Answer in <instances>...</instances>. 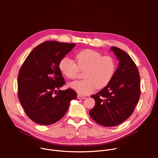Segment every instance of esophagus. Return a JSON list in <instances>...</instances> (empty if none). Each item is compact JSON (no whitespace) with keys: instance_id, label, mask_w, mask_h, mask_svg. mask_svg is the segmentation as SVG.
<instances>
[{"instance_id":"esophagus-1","label":"esophagus","mask_w":158,"mask_h":158,"mask_svg":"<svg viewBox=\"0 0 158 158\" xmlns=\"http://www.w3.org/2000/svg\"><path fill=\"white\" fill-rule=\"evenodd\" d=\"M77 98L79 99H85V98H86V97H85L83 95H77Z\"/></svg>"}]
</instances>
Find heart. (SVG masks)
<instances>
[{"mask_svg":"<svg viewBox=\"0 0 158 158\" xmlns=\"http://www.w3.org/2000/svg\"><path fill=\"white\" fill-rule=\"evenodd\" d=\"M75 62L64 57L59 63L61 73L66 78H76L79 70L83 71L84 80L70 82L69 86L78 94L88 95L96 88L102 89L110 84L116 70V63L110 56L92 49H84L75 54Z\"/></svg>","mask_w":158,"mask_h":158,"instance_id":"heart-1","label":"heart"}]
</instances>
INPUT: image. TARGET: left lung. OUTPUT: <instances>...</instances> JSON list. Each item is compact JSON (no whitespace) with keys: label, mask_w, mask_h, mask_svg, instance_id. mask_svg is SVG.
<instances>
[{"label":"left lung","mask_w":158,"mask_h":158,"mask_svg":"<svg viewBox=\"0 0 158 158\" xmlns=\"http://www.w3.org/2000/svg\"><path fill=\"white\" fill-rule=\"evenodd\" d=\"M119 61L110 84L91 96L95 105L89 114L95 122L106 127L119 125L133 112L140 96V79L136 66L123 50L111 47Z\"/></svg>","instance_id":"left-lung-1"}]
</instances>
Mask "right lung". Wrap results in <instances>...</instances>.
Here are the masks:
<instances>
[{
	"mask_svg": "<svg viewBox=\"0 0 158 158\" xmlns=\"http://www.w3.org/2000/svg\"><path fill=\"white\" fill-rule=\"evenodd\" d=\"M75 46L76 44L45 41L32 50L20 68L19 98L28 117L35 123L47 126L60 120L70 101L77 98L72 89H60L64 79L59 63Z\"/></svg>",
	"mask_w": 158,
	"mask_h": 158,
	"instance_id": "obj_1",
	"label": "right lung"
}]
</instances>
